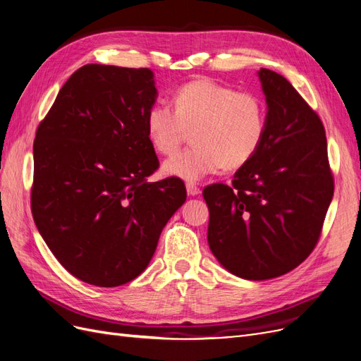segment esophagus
<instances>
[{
  "instance_id": "obj_1",
  "label": "esophagus",
  "mask_w": 361,
  "mask_h": 361,
  "mask_svg": "<svg viewBox=\"0 0 361 361\" xmlns=\"http://www.w3.org/2000/svg\"><path fill=\"white\" fill-rule=\"evenodd\" d=\"M187 192H188V195H199L200 194V188L195 183L190 182V183H187Z\"/></svg>"
}]
</instances>
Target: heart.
<instances>
[{"mask_svg": "<svg viewBox=\"0 0 361 361\" xmlns=\"http://www.w3.org/2000/svg\"><path fill=\"white\" fill-rule=\"evenodd\" d=\"M147 138L158 154L171 155L192 130L194 146L169 158L167 176L197 182L218 170L251 161L267 134V106L251 92L212 80H194L174 93V106L157 102L146 116Z\"/></svg>", "mask_w": 361, "mask_h": 361, "instance_id": "obj_1", "label": "heart"}]
</instances>
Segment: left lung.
<instances>
[{
	"instance_id": "8db88e82",
	"label": "left lung",
	"mask_w": 361,
	"mask_h": 361,
	"mask_svg": "<svg viewBox=\"0 0 361 361\" xmlns=\"http://www.w3.org/2000/svg\"><path fill=\"white\" fill-rule=\"evenodd\" d=\"M257 75L268 106L265 138L231 185L203 190L212 255L245 280L283 276L307 259L334 192L319 116L285 76Z\"/></svg>"
}]
</instances>
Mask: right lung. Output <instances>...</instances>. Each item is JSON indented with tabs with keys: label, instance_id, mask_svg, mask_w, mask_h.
<instances>
[{
	"label": "right lung",
	"instance_id": "right-lung-1",
	"mask_svg": "<svg viewBox=\"0 0 361 361\" xmlns=\"http://www.w3.org/2000/svg\"><path fill=\"white\" fill-rule=\"evenodd\" d=\"M157 96L150 69L85 64L37 128L32 218L52 255L89 285L138 277L187 200L178 178L147 182L159 167L146 130Z\"/></svg>",
	"mask_w": 361,
	"mask_h": 361
}]
</instances>
